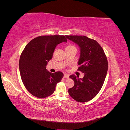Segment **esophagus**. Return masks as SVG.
<instances>
[{"mask_svg":"<svg viewBox=\"0 0 130 130\" xmlns=\"http://www.w3.org/2000/svg\"><path fill=\"white\" fill-rule=\"evenodd\" d=\"M64 78H68L69 77V75L67 74H64Z\"/></svg>","mask_w":130,"mask_h":130,"instance_id":"1","label":"esophagus"}]
</instances>
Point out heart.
Wrapping results in <instances>:
<instances>
[{"instance_id": "1", "label": "heart", "mask_w": 130, "mask_h": 130, "mask_svg": "<svg viewBox=\"0 0 130 130\" xmlns=\"http://www.w3.org/2000/svg\"><path fill=\"white\" fill-rule=\"evenodd\" d=\"M76 49L75 46L73 45H68L66 46V49Z\"/></svg>"}]
</instances>
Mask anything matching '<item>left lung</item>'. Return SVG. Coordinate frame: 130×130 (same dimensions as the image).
<instances>
[{
    "mask_svg": "<svg viewBox=\"0 0 130 130\" xmlns=\"http://www.w3.org/2000/svg\"><path fill=\"white\" fill-rule=\"evenodd\" d=\"M80 48L77 70L85 74L82 78L75 75L69 76L74 81L68 89L69 95L80 103L87 102L95 97L101 89L108 68L107 57L103 49L95 40L85 36H66Z\"/></svg>",
    "mask_w": 130,
    "mask_h": 130,
    "instance_id": "obj_1",
    "label": "left lung"
}]
</instances>
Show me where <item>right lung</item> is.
Masks as SVG:
<instances>
[{"instance_id":"right-lung-1","label":"right lung","mask_w":130,"mask_h":130,"mask_svg":"<svg viewBox=\"0 0 130 130\" xmlns=\"http://www.w3.org/2000/svg\"><path fill=\"white\" fill-rule=\"evenodd\" d=\"M67 41L63 35L40 36L30 41L23 50L19 62V71L23 84L32 95L44 98L55 90L63 74L50 73L46 66L53 58L56 46Z\"/></svg>"}]
</instances>
